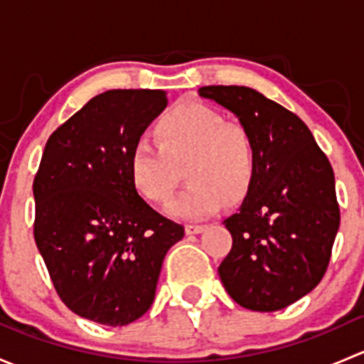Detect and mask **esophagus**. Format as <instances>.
<instances>
[{
    "instance_id": "1",
    "label": "esophagus",
    "mask_w": 364,
    "mask_h": 364,
    "mask_svg": "<svg viewBox=\"0 0 364 364\" xmlns=\"http://www.w3.org/2000/svg\"><path fill=\"white\" fill-rule=\"evenodd\" d=\"M205 229V225H186L185 232L186 234H200Z\"/></svg>"
}]
</instances>
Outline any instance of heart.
<instances>
[{
    "label": "heart",
    "mask_w": 364,
    "mask_h": 364,
    "mask_svg": "<svg viewBox=\"0 0 364 364\" xmlns=\"http://www.w3.org/2000/svg\"><path fill=\"white\" fill-rule=\"evenodd\" d=\"M156 144L139 139L128 156L135 190L151 203H165L181 181L188 186L171 200L167 213L179 220H200L222 203L234 205L250 192L257 168L255 142L241 124L203 102L183 100L155 121Z\"/></svg>",
    "instance_id": "obj_1"
}]
</instances>
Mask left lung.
Returning <instances> with one entry per match:
<instances>
[{
	"instance_id": "1",
	"label": "left lung",
	"mask_w": 364,
	"mask_h": 364,
	"mask_svg": "<svg viewBox=\"0 0 364 364\" xmlns=\"http://www.w3.org/2000/svg\"><path fill=\"white\" fill-rule=\"evenodd\" d=\"M203 98L240 119L255 142L257 168L241 208L223 220L232 248L218 267L229 296L277 311L314 291L340 227L335 174L306 124L245 86H204Z\"/></svg>"
}]
</instances>
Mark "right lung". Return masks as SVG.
<instances>
[{"instance_id":"add662e5","label":"right lung","mask_w":364,"mask_h":364,"mask_svg":"<svg viewBox=\"0 0 364 364\" xmlns=\"http://www.w3.org/2000/svg\"><path fill=\"white\" fill-rule=\"evenodd\" d=\"M167 107L161 90L91 98L47 141L33 181L35 243L54 289L87 321L127 326L155 299L161 262L185 236L128 172L132 146Z\"/></svg>"}]
</instances>
